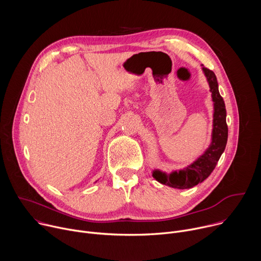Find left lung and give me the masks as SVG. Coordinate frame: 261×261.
I'll return each instance as SVG.
<instances>
[{"label":"left lung","mask_w":261,"mask_h":261,"mask_svg":"<svg viewBox=\"0 0 261 261\" xmlns=\"http://www.w3.org/2000/svg\"><path fill=\"white\" fill-rule=\"evenodd\" d=\"M202 70L208 82L214 101L215 111L212 143L202 156H200L194 163L186 167L184 170L173 171L169 174L159 170L153 172V176L159 182L176 189H189L199 182H202L215 169L227 143L228 127L226 124V109L224 100L219 93L218 82L215 73L205 67H202Z\"/></svg>","instance_id":"8db88e82"}]
</instances>
